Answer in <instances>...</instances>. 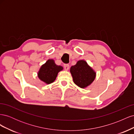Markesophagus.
Instances as JSON below:
<instances>
[{
  "mask_svg": "<svg viewBox=\"0 0 134 134\" xmlns=\"http://www.w3.org/2000/svg\"><path fill=\"white\" fill-rule=\"evenodd\" d=\"M64 68L65 70H69V64H64Z\"/></svg>",
  "mask_w": 134,
  "mask_h": 134,
  "instance_id": "1",
  "label": "esophagus"
}]
</instances>
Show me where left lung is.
I'll return each instance as SVG.
<instances>
[{"label":"left lung","mask_w":134,"mask_h":134,"mask_svg":"<svg viewBox=\"0 0 134 134\" xmlns=\"http://www.w3.org/2000/svg\"><path fill=\"white\" fill-rule=\"evenodd\" d=\"M70 72L74 83L82 88L90 86L96 77V72L84 60L78 61L76 64L72 66Z\"/></svg>","instance_id":"obj_1"}]
</instances>
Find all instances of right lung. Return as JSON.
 <instances>
[{
    "label": "right lung",
    "instance_id": "add662e5",
    "mask_svg": "<svg viewBox=\"0 0 134 134\" xmlns=\"http://www.w3.org/2000/svg\"><path fill=\"white\" fill-rule=\"evenodd\" d=\"M62 70V66L57 65L54 60L50 59L40 68L38 76L40 80L44 83L50 84L55 81L58 72Z\"/></svg>",
    "mask_w": 134,
    "mask_h": 134
}]
</instances>
